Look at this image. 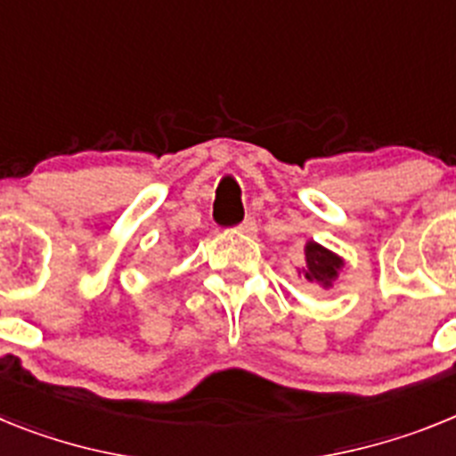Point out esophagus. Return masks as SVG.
<instances>
[{"mask_svg": "<svg viewBox=\"0 0 456 456\" xmlns=\"http://www.w3.org/2000/svg\"><path fill=\"white\" fill-rule=\"evenodd\" d=\"M239 229H240V233H248V236H255L256 233V220L252 216H248L243 220V223L239 224Z\"/></svg>", "mask_w": 456, "mask_h": 456, "instance_id": "esophagus-1", "label": "esophagus"}]
</instances>
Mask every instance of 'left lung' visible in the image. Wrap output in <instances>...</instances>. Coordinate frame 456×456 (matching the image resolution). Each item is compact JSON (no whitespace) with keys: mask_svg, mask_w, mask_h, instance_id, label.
<instances>
[{"mask_svg":"<svg viewBox=\"0 0 456 456\" xmlns=\"http://www.w3.org/2000/svg\"><path fill=\"white\" fill-rule=\"evenodd\" d=\"M305 261H307V268H305V277L310 282H319L322 287H332L335 277H338V271L342 268L344 261L339 259L338 255H332L330 250L322 248L316 243H307L305 248Z\"/></svg>","mask_w":456,"mask_h":456,"instance_id":"obj_1","label":"left lung"}]
</instances>
